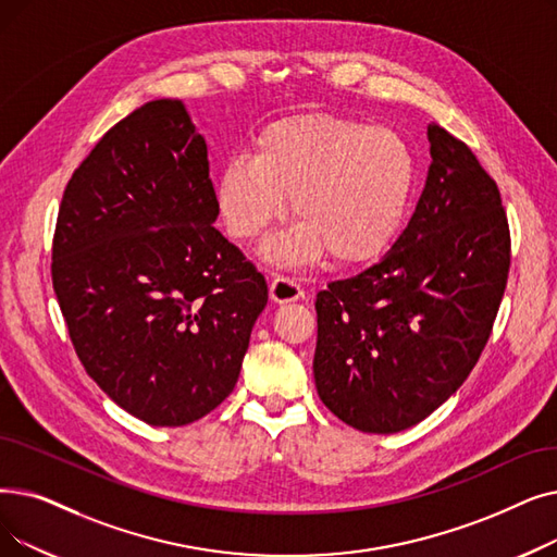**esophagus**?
<instances>
[{
    "mask_svg": "<svg viewBox=\"0 0 557 557\" xmlns=\"http://www.w3.org/2000/svg\"><path fill=\"white\" fill-rule=\"evenodd\" d=\"M302 296H305V288L294 275H275V280L271 282V298L277 305L294 302Z\"/></svg>",
    "mask_w": 557,
    "mask_h": 557,
    "instance_id": "obj_1",
    "label": "esophagus"
}]
</instances>
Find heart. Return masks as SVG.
<instances>
[{
  "label": "heart",
  "mask_w": 557,
  "mask_h": 557,
  "mask_svg": "<svg viewBox=\"0 0 557 557\" xmlns=\"http://www.w3.org/2000/svg\"><path fill=\"white\" fill-rule=\"evenodd\" d=\"M417 182L407 140L389 127L336 115H294L263 127L255 150L225 159L215 207L238 240L261 236L286 211L300 219L265 246L277 263H305L325 252L361 263L392 246Z\"/></svg>",
  "instance_id": "obj_1"
}]
</instances>
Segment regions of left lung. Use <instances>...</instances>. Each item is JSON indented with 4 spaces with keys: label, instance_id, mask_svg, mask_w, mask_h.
<instances>
[{
    "label": "left lung",
    "instance_id": "1",
    "mask_svg": "<svg viewBox=\"0 0 557 557\" xmlns=\"http://www.w3.org/2000/svg\"><path fill=\"white\" fill-rule=\"evenodd\" d=\"M428 140L425 188L396 244L317 296V392L361 432L412 428L462 386L510 273L496 182L444 127L428 125Z\"/></svg>",
    "mask_w": 557,
    "mask_h": 557
}]
</instances>
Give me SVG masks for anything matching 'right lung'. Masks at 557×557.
Here are the masks:
<instances>
[{"mask_svg":"<svg viewBox=\"0 0 557 557\" xmlns=\"http://www.w3.org/2000/svg\"><path fill=\"white\" fill-rule=\"evenodd\" d=\"M215 219L207 143L180 100L120 120L63 190L52 284L72 346L150 425L193 423L232 394L269 302Z\"/></svg>","mask_w":557,"mask_h":557,"instance_id":"1","label":"right lung"}]
</instances>
